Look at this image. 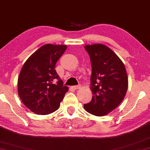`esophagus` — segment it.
I'll return each mask as SVG.
<instances>
[{"mask_svg":"<svg viewBox=\"0 0 150 150\" xmlns=\"http://www.w3.org/2000/svg\"><path fill=\"white\" fill-rule=\"evenodd\" d=\"M73 89H79L81 88V85H76V86H73Z\"/></svg>","mask_w":150,"mask_h":150,"instance_id":"1","label":"esophagus"}]
</instances>
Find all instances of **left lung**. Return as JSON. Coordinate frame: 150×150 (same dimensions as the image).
<instances>
[{"instance_id":"left-lung-1","label":"left lung","mask_w":150,"mask_h":150,"mask_svg":"<svg viewBox=\"0 0 150 150\" xmlns=\"http://www.w3.org/2000/svg\"><path fill=\"white\" fill-rule=\"evenodd\" d=\"M92 65L90 89L92 99L84 104L87 112L103 116L113 111L124 99L128 78L123 61L104 44L85 46Z\"/></svg>"}]
</instances>
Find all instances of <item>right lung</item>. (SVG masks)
<instances>
[{"label":"right lung","instance_id":"1","mask_svg":"<svg viewBox=\"0 0 150 150\" xmlns=\"http://www.w3.org/2000/svg\"><path fill=\"white\" fill-rule=\"evenodd\" d=\"M67 45L48 44L32 53L18 77V95L25 106L39 115H47L59 108L68 91L55 70Z\"/></svg>","mask_w":150,"mask_h":150}]
</instances>
